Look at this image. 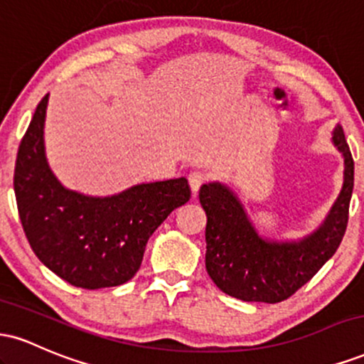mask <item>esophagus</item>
<instances>
[{
	"instance_id": "obj_1",
	"label": "esophagus",
	"mask_w": 364,
	"mask_h": 364,
	"mask_svg": "<svg viewBox=\"0 0 364 364\" xmlns=\"http://www.w3.org/2000/svg\"><path fill=\"white\" fill-rule=\"evenodd\" d=\"M207 174L202 173V171H191L190 174H188V183H190V188L193 193L200 190V186L203 185V183H207Z\"/></svg>"
}]
</instances>
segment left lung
<instances>
[{
	"instance_id": "1",
	"label": "left lung",
	"mask_w": 364,
	"mask_h": 364,
	"mask_svg": "<svg viewBox=\"0 0 364 364\" xmlns=\"http://www.w3.org/2000/svg\"><path fill=\"white\" fill-rule=\"evenodd\" d=\"M332 140L344 156V185L321 228L298 243L258 236L240 200L220 183L200 188V203L207 214L205 267L220 291L243 301L281 303L337 252L348 228L354 161L341 127L333 129Z\"/></svg>"
}]
</instances>
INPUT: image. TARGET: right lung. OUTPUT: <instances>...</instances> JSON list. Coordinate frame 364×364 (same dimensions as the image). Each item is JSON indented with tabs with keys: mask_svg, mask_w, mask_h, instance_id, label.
<instances>
[{
	"mask_svg": "<svg viewBox=\"0 0 364 364\" xmlns=\"http://www.w3.org/2000/svg\"><path fill=\"white\" fill-rule=\"evenodd\" d=\"M46 94L16 154L14 188L22 228L36 257L63 281L83 289L128 282L152 232L191 190L186 178L136 185L94 198L60 185L44 156Z\"/></svg>",
	"mask_w": 364,
	"mask_h": 364,
	"instance_id": "add662e5",
	"label": "right lung"
}]
</instances>
